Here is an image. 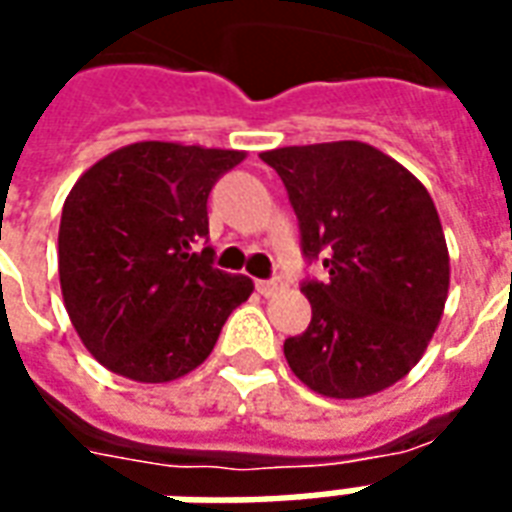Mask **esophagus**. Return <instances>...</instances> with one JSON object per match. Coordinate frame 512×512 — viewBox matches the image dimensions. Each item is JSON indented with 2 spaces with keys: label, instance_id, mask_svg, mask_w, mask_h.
<instances>
[{
  "label": "esophagus",
  "instance_id": "obj_1",
  "mask_svg": "<svg viewBox=\"0 0 512 512\" xmlns=\"http://www.w3.org/2000/svg\"><path fill=\"white\" fill-rule=\"evenodd\" d=\"M285 279H263V282H257V293L266 295V298H274V295H279L282 290H285Z\"/></svg>",
  "mask_w": 512,
  "mask_h": 512
}]
</instances>
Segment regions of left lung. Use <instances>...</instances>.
<instances>
[{
  "mask_svg": "<svg viewBox=\"0 0 512 512\" xmlns=\"http://www.w3.org/2000/svg\"><path fill=\"white\" fill-rule=\"evenodd\" d=\"M285 181L301 246L328 279L301 293L312 323L285 342L290 369L328 399H363L407 377L437 331L450 257L434 200L410 170L361 140L263 151Z\"/></svg>",
  "mask_w": 512,
  "mask_h": 512,
  "instance_id": "obj_1",
  "label": "left lung"
}]
</instances>
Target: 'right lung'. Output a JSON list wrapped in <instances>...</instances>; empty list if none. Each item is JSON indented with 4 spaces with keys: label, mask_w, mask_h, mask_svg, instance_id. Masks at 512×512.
Instances as JSON below:
<instances>
[{
    "label": "right lung",
    "mask_w": 512,
    "mask_h": 512,
    "mask_svg": "<svg viewBox=\"0 0 512 512\" xmlns=\"http://www.w3.org/2000/svg\"><path fill=\"white\" fill-rule=\"evenodd\" d=\"M244 151L140 140L75 181L59 225L64 309L119 377L179 380L206 361L249 276L214 268L208 192Z\"/></svg>",
    "instance_id": "add662e5"
}]
</instances>
